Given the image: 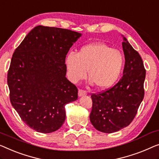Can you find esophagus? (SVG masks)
I'll use <instances>...</instances> for the list:
<instances>
[{"instance_id": "34e87169", "label": "esophagus", "mask_w": 159, "mask_h": 159, "mask_svg": "<svg viewBox=\"0 0 159 159\" xmlns=\"http://www.w3.org/2000/svg\"><path fill=\"white\" fill-rule=\"evenodd\" d=\"M87 95V92L85 90H83V89H79V91H78V95L80 97L81 96H84V95Z\"/></svg>"}]
</instances>
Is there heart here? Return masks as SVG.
<instances>
[{
  "mask_svg": "<svg viewBox=\"0 0 159 159\" xmlns=\"http://www.w3.org/2000/svg\"><path fill=\"white\" fill-rule=\"evenodd\" d=\"M65 64L72 82L84 79L87 70L91 83H95L100 89H107L118 80L123 69L124 57L118 49L96 42L82 46L77 54L69 53Z\"/></svg>",
  "mask_w": 159,
  "mask_h": 159,
  "instance_id": "obj_1",
  "label": "heart"
}]
</instances>
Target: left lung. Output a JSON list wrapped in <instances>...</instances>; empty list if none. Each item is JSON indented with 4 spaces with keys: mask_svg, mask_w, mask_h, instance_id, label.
<instances>
[{
    "mask_svg": "<svg viewBox=\"0 0 159 159\" xmlns=\"http://www.w3.org/2000/svg\"><path fill=\"white\" fill-rule=\"evenodd\" d=\"M123 75L111 88L92 94L91 123L97 130L111 133L127 127L134 119L144 98L146 70L139 52L123 37Z\"/></svg>",
    "mask_w": 159,
    "mask_h": 159,
    "instance_id": "8db88e82",
    "label": "left lung"
}]
</instances>
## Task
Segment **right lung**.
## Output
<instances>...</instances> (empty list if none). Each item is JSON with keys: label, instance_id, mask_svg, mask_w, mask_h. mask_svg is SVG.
<instances>
[{"label": "right lung", "instance_id": "1", "mask_svg": "<svg viewBox=\"0 0 159 159\" xmlns=\"http://www.w3.org/2000/svg\"><path fill=\"white\" fill-rule=\"evenodd\" d=\"M81 35L37 26L13 53L7 77L11 105L22 120L37 132L58 130L65 120L64 106L78 98L77 87L65 77V58Z\"/></svg>", "mask_w": 159, "mask_h": 159}]
</instances>
